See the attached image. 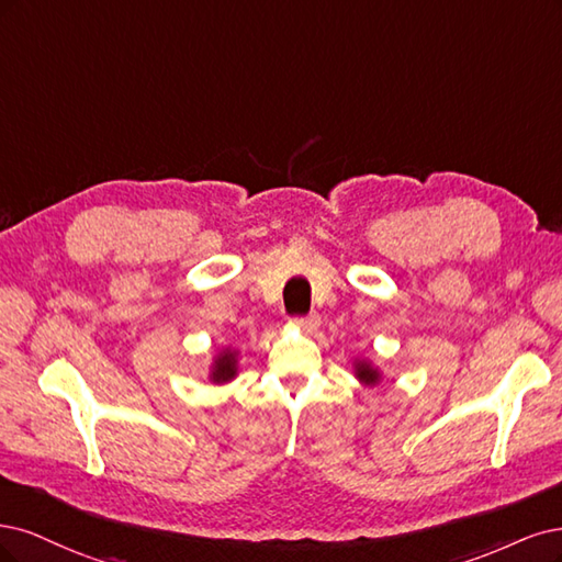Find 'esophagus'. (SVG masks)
<instances>
[{
	"label": "esophagus",
	"instance_id": "1",
	"mask_svg": "<svg viewBox=\"0 0 562 562\" xmlns=\"http://www.w3.org/2000/svg\"><path fill=\"white\" fill-rule=\"evenodd\" d=\"M296 324L303 331H315L319 327V315L317 313H307L303 317H296Z\"/></svg>",
	"mask_w": 562,
	"mask_h": 562
}]
</instances>
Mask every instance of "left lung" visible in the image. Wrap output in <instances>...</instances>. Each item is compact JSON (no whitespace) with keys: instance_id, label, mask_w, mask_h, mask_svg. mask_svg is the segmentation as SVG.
Instances as JSON below:
<instances>
[{"instance_id":"obj_1","label":"left lung","mask_w":562,"mask_h":562,"mask_svg":"<svg viewBox=\"0 0 562 562\" xmlns=\"http://www.w3.org/2000/svg\"><path fill=\"white\" fill-rule=\"evenodd\" d=\"M357 375L364 380V383H375V380H378V371L371 369L367 361H361V364H357Z\"/></svg>"}]
</instances>
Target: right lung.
Segmentation results:
<instances>
[{
	"label": "right lung",
	"instance_id": "obj_1",
	"mask_svg": "<svg viewBox=\"0 0 562 562\" xmlns=\"http://www.w3.org/2000/svg\"><path fill=\"white\" fill-rule=\"evenodd\" d=\"M235 375V359L233 355H222L216 359L214 371H212V380L214 383H224V380H231Z\"/></svg>",
	"mask_w": 562,
	"mask_h": 562
}]
</instances>
